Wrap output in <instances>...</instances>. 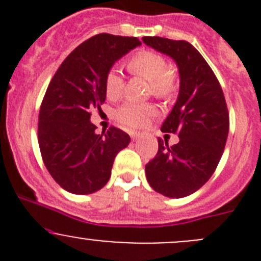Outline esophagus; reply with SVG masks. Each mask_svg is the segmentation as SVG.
<instances>
[{"label": "esophagus", "mask_w": 261, "mask_h": 261, "mask_svg": "<svg viewBox=\"0 0 261 261\" xmlns=\"http://www.w3.org/2000/svg\"><path fill=\"white\" fill-rule=\"evenodd\" d=\"M130 136H131V139H133V140H138V139L140 138V134H139V133H130Z\"/></svg>", "instance_id": "1"}]
</instances>
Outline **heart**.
I'll list each match as a JSON object with an SVG mask.
<instances>
[{"instance_id":"1","label":"heart","mask_w":261,"mask_h":261,"mask_svg":"<svg viewBox=\"0 0 261 261\" xmlns=\"http://www.w3.org/2000/svg\"><path fill=\"white\" fill-rule=\"evenodd\" d=\"M130 69L135 74L141 75L151 84V91L158 97H167L174 89V75L170 72L169 64L163 55L150 50L136 53L130 62ZM105 89L110 99L121 96L123 80L118 68H111L105 80ZM155 115V107L150 103L127 102L116 111V117L123 126L130 128H140Z\"/></svg>"}]
</instances>
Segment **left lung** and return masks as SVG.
<instances>
[{"mask_svg": "<svg viewBox=\"0 0 261 261\" xmlns=\"http://www.w3.org/2000/svg\"><path fill=\"white\" fill-rule=\"evenodd\" d=\"M143 41L172 58L179 72L177 102L162 126L163 133L178 134L179 143L169 146L158 139L146 179L158 193L183 198L207 183L222 156L230 126L225 96L211 67L188 41L159 36Z\"/></svg>", "mask_w": 261, "mask_h": 261, "instance_id": "obj_1", "label": "left lung"}]
</instances>
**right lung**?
<instances>
[{
	"label": "right lung",
	"instance_id": "add662e5",
	"mask_svg": "<svg viewBox=\"0 0 261 261\" xmlns=\"http://www.w3.org/2000/svg\"><path fill=\"white\" fill-rule=\"evenodd\" d=\"M140 45L138 38L99 34L73 50L50 82L39 114V146L53 179L69 193L103 188L116 155L130 144L120 128L97 135L89 111L106 99L112 65Z\"/></svg>",
	"mask_w": 261,
	"mask_h": 261
}]
</instances>
